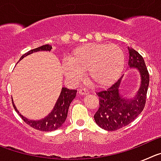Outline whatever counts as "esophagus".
Segmentation results:
<instances>
[{
    "label": "esophagus",
    "instance_id": "obj_1",
    "mask_svg": "<svg viewBox=\"0 0 161 161\" xmlns=\"http://www.w3.org/2000/svg\"><path fill=\"white\" fill-rule=\"evenodd\" d=\"M79 93H80V94H81V95L89 94V91L88 90V89H85V88H83V89H80V90H79Z\"/></svg>",
    "mask_w": 161,
    "mask_h": 161
}]
</instances>
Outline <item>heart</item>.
Masks as SVG:
<instances>
[{
  "label": "heart",
  "instance_id": "obj_1",
  "mask_svg": "<svg viewBox=\"0 0 161 161\" xmlns=\"http://www.w3.org/2000/svg\"><path fill=\"white\" fill-rule=\"evenodd\" d=\"M64 64V74L73 80L87 74L93 85L105 87L120 77L125 67V56L114 44L87 43L77 47L68 55Z\"/></svg>",
  "mask_w": 161,
  "mask_h": 161
}]
</instances>
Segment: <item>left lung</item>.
<instances>
[{
  "mask_svg": "<svg viewBox=\"0 0 161 161\" xmlns=\"http://www.w3.org/2000/svg\"><path fill=\"white\" fill-rule=\"evenodd\" d=\"M130 68H137L141 76V85L136 97L131 99L123 97L119 92L121 78L107 89L96 93L99 97V108L94 114L98 126L106 130H116L133 122L143 111L146 104L149 85V73L142 55L128 47Z\"/></svg>",
  "mask_w": 161,
  "mask_h": 161,
  "instance_id": "1",
  "label": "left lung"
}]
</instances>
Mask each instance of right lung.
Masks as SVG:
<instances>
[{
	"mask_svg": "<svg viewBox=\"0 0 161 161\" xmlns=\"http://www.w3.org/2000/svg\"><path fill=\"white\" fill-rule=\"evenodd\" d=\"M51 49H52V46H50L48 44L38 47L31 50L25 54L22 55L19 60L33 52H39V51H51ZM76 92L77 91L76 89H68L67 88H63L53 110L49 114L47 117L42 120H29L26 118L23 117L22 115H19L26 124L36 130H41V131H52V130H57L64 123L67 116H68V108H69L71 102L76 97ZM13 106L17 111V113L19 114L18 110L14 106V102H13Z\"/></svg>",
	"mask_w": 161,
	"mask_h": 161,
	"instance_id": "right-lung-1",
	"label": "right lung"
}]
</instances>
